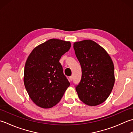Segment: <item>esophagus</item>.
Returning <instances> with one entry per match:
<instances>
[{"label":"esophagus","mask_w":133,"mask_h":133,"mask_svg":"<svg viewBox=\"0 0 133 133\" xmlns=\"http://www.w3.org/2000/svg\"><path fill=\"white\" fill-rule=\"evenodd\" d=\"M72 80H73V77L72 76H70L69 77V81H70V82H71V81H72Z\"/></svg>","instance_id":"34e87169"}]
</instances>
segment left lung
Here are the masks:
<instances>
[{"label":"left lung","instance_id":"1","mask_svg":"<svg viewBox=\"0 0 133 133\" xmlns=\"http://www.w3.org/2000/svg\"><path fill=\"white\" fill-rule=\"evenodd\" d=\"M75 52L82 68V78L76 86L84 103L95 106L109 96L115 83L114 66L109 55L90 39L75 42Z\"/></svg>","mask_w":133,"mask_h":133}]
</instances>
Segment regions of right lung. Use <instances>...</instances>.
Wrapping results in <instances>:
<instances>
[{
    "mask_svg": "<svg viewBox=\"0 0 133 133\" xmlns=\"http://www.w3.org/2000/svg\"><path fill=\"white\" fill-rule=\"evenodd\" d=\"M70 46L69 41L50 39L37 46L29 56L24 70V84L38 106H55L70 85L59 60Z\"/></svg>",
    "mask_w": 133,
    "mask_h": 133,
    "instance_id": "1",
    "label": "right lung"
}]
</instances>
